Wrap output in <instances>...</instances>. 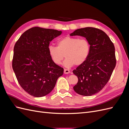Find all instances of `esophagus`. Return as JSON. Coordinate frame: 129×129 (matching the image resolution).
Wrapping results in <instances>:
<instances>
[{"label": "esophagus", "mask_w": 129, "mask_h": 129, "mask_svg": "<svg viewBox=\"0 0 129 129\" xmlns=\"http://www.w3.org/2000/svg\"><path fill=\"white\" fill-rule=\"evenodd\" d=\"M71 73V71H69V70H68V69H64V74H69V73Z\"/></svg>", "instance_id": "esophagus-1"}]
</instances>
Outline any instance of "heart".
<instances>
[{"instance_id":"heart-1","label":"heart","mask_w":129,"mask_h":129,"mask_svg":"<svg viewBox=\"0 0 129 129\" xmlns=\"http://www.w3.org/2000/svg\"><path fill=\"white\" fill-rule=\"evenodd\" d=\"M90 50V46L87 39L71 37L61 39L57 42V47H48L49 55L54 63L61 64L65 55L63 65L67 68L83 64L88 57Z\"/></svg>"}]
</instances>
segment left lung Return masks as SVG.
I'll use <instances>...</instances> for the list:
<instances>
[{
	"mask_svg": "<svg viewBox=\"0 0 129 129\" xmlns=\"http://www.w3.org/2000/svg\"><path fill=\"white\" fill-rule=\"evenodd\" d=\"M74 36L86 39L90 50L86 61L73 71L78 78L73 89L79 95L91 96L100 91L110 79L116 63L115 47L107 34L98 28L77 29L70 34Z\"/></svg>",
	"mask_w": 129,
	"mask_h": 129,
	"instance_id": "obj_1",
	"label": "left lung"
}]
</instances>
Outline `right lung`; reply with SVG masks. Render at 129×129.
I'll list each match as a JSON object with an SVG mask.
<instances>
[{
	"label": "right lung",
	"instance_id": "obj_1",
	"mask_svg": "<svg viewBox=\"0 0 129 129\" xmlns=\"http://www.w3.org/2000/svg\"><path fill=\"white\" fill-rule=\"evenodd\" d=\"M62 32L35 27L15 43L12 68L20 86L29 95L40 97L52 91L63 68L54 63L48 53L49 43Z\"/></svg>",
	"mask_w": 129,
	"mask_h": 129
}]
</instances>
